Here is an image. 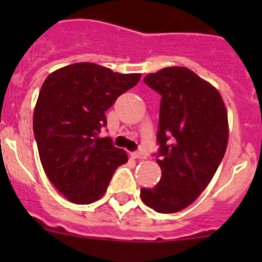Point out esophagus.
Returning a JSON list of instances; mask_svg holds the SVG:
<instances>
[{"label": "esophagus", "instance_id": "esophagus-1", "mask_svg": "<svg viewBox=\"0 0 262 262\" xmlns=\"http://www.w3.org/2000/svg\"><path fill=\"white\" fill-rule=\"evenodd\" d=\"M131 156L134 157V159H145V154L143 151H135V152H133V154H131Z\"/></svg>", "mask_w": 262, "mask_h": 262}]
</instances>
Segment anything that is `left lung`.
Listing matches in <instances>:
<instances>
[{
  "mask_svg": "<svg viewBox=\"0 0 262 262\" xmlns=\"http://www.w3.org/2000/svg\"><path fill=\"white\" fill-rule=\"evenodd\" d=\"M161 96L155 155L161 178L142 201L161 214L184 210L211 181L226 154L227 111L221 94L190 69L169 67L144 77Z\"/></svg>",
  "mask_w": 262,
  "mask_h": 262,
  "instance_id": "obj_1",
  "label": "left lung"
}]
</instances>
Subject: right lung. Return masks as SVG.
Wrapping results in <instances>:
<instances>
[{
	"mask_svg": "<svg viewBox=\"0 0 262 262\" xmlns=\"http://www.w3.org/2000/svg\"><path fill=\"white\" fill-rule=\"evenodd\" d=\"M139 73L120 75L93 62L57 69L46 78L34 111V136L46 174L71 202L89 205L105 194L127 154L99 138L105 111L135 86Z\"/></svg>",
	"mask_w": 262,
	"mask_h": 262,
	"instance_id": "add662e5",
	"label": "right lung"
}]
</instances>
